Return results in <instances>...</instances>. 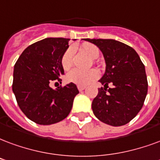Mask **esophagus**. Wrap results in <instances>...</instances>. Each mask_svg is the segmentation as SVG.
Segmentation results:
<instances>
[{
    "label": "esophagus",
    "mask_w": 160,
    "mask_h": 160,
    "mask_svg": "<svg viewBox=\"0 0 160 160\" xmlns=\"http://www.w3.org/2000/svg\"><path fill=\"white\" fill-rule=\"evenodd\" d=\"M86 89V86H78V90L81 92V91H84V90Z\"/></svg>",
    "instance_id": "1"
}]
</instances>
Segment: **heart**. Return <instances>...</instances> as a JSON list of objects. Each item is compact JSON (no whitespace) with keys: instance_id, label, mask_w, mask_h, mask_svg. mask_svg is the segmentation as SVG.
<instances>
[{"instance_id":"heart-1","label":"heart","mask_w":160,"mask_h":160,"mask_svg":"<svg viewBox=\"0 0 160 160\" xmlns=\"http://www.w3.org/2000/svg\"><path fill=\"white\" fill-rule=\"evenodd\" d=\"M82 50L92 59H95L99 56V49L92 44H85L82 46ZM74 49L73 47H68L62 54L61 58V64L64 69H68L73 64V55ZM99 76L98 72L96 69L84 71L74 68L69 71L66 75V80L69 83L75 84L77 86H86Z\"/></svg>"}]
</instances>
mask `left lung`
Masks as SVG:
<instances>
[{"label":"left lung","instance_id":"left-lung-1","mask_svg":"<svg viewBox=\"0 0 160 160\" xmlns=\"http://www.w3.org/2000/svg\"><path fill=\"white\" fill-rule=\"evenodd\" d=\"M103 54L106 70L99 80L103 87L92 101V111L102 122L120 126L134 119L142 108L147 93L145 66L137 52L112 39H85ZM113 84V88L108 84ZM109 88L108 89L107 88Z\"/></svg>","mask_w":160,"mask_h":160}]
</instances>
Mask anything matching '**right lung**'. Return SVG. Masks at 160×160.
<instances>
[{
    "instance_id": "obj_1",
    "label": "right lung",
    "mask_w": 160,
    "mask_h": 160,
    "mask_svg": "<svg viewBox=\"0 0 160 160\" xmlns=\"http://www.w3.org/2000/svg\"><path fill=\"white\" fill-rule=\"evenodd\" d=\"M69 39L46 38L23 51L14 65L13 92L26 116L39 125H52L64 119L70 113L76 85L69 83L57 89L50 87L64 74L61 64Z\"/></svg>"
}]
</instances>
